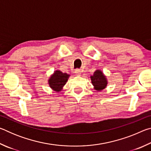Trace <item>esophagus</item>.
I'll return each instance as SVG.
<instances>
[{
	"instance_id": "obj_1",
	"label": "esophagus",
	"mask_w": 151,
	"mask_h": 151,
	"mask_svg": "<svg viewBox=\"0 0 151 151\" xmlns=\"http://www.w3.org/2000/svg\"><path fill=\"white\" fill-rule=\"evenodd\" d=\"M75 73L77 75H81V70L80 69H78V68H76V69L75 70Z\"/></svg>"
}]
</instances>
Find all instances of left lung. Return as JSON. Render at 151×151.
I'll return each mask as SVG.
<instances>
[{"mask_svg": "<svg viewBox=\"0 0 151 151\" xmlns=\"http://www.w3.org/2000/svg\"><path fill=\"white\" fill-rule=\"evenodd\" d=\"M91 78L96 90L101 91L106 86L107 81L101 70H96L94 75L91 76Z\"/></svg>", "mask_w": 151, "mask_h": 151, "instance_id": "left-lung-1", "label": "left lung"}]
</instances>
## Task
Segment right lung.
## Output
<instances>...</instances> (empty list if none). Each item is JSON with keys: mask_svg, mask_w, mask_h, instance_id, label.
<instances>
[{"mask_svg": "<svg viewBox=\"0 0 151 151\" xmlns=\"http://www.w3.org/2000/svg\"><path fill=\"white\" fill-rule=\"evenodd\" d=\"M68 76L69 75H67L66 73H63L60 70L55 71L48 80L50 88L57 92L60 91L63 86L66 84Z\"/></svg>", "mask_w": 151, "mask_h": 151, "instance_id": "add662e5", "label": "right lung"}]
</instances>
